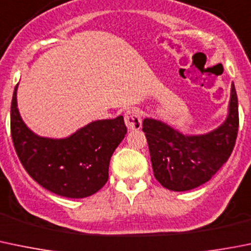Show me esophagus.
<instances>
[{"instance_id": "obj_1", "label": "esophagus", "mask_w": 251, "mask_h": 251, "mask_svg": "<svg viewBox=\"0 0 251 251\" xmlns=\"http://www.w3.org/2000/svg\"><path fill=\"white\" fill-rule=\"evenodd\" d=\"M125 124L130 130H140L142 126V119L136 109H128L125 113Z\"/></svg>"}]
</instances>
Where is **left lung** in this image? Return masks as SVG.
Segmentation results:
<instances>
[{
  "label": "left lung",
  "mask_w": 251,
  "mask_h": 251,
  "mask_svg": "<svg viewBox=\"0 0 251 251\" xmlns=\"http://www.w3.org/2000/svg\"><path fill=\"white\" fill-rule=\"evenodd\" d=\"M142 126L153 173L160 185L173 191L195 189L208 181L233 152L239 127L234 84L227 119L220 127L206 135H182L153 119H145Z\"/></svg>",
  "instance_id": "1"
}]
</instances>
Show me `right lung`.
Wrapping results in <instances>:
<instances>
[{"label":"right lung","instance_id":"right-lung-1","mask_svg":"<svg viewBox=\"0 0 251 251\" xmlns=\"http://www.w3.org/2000/svg\"><path fill=\"white\" fill-rule=\"evenodd\" d=\"M17 87L11 104V135L26 173L46 190L65 198H87L100 190L108 181L111 155L127 131L123 116L93 121L67 138L40 137L19 115Z\"/></svg>","mask_w":251,"mask_h":251}]
</instances>
